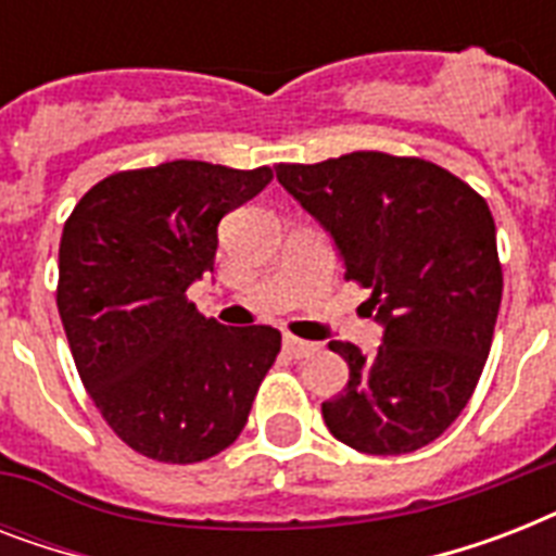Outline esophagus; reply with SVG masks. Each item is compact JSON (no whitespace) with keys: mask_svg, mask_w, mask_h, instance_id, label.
I'll use <instances>...</instances> for the list:
<instances>
[{"mask_svg":"<svg viewBox=\"0 0 556 556\" xmlns=\"http://www.w3.org/2000/svg\"><path fill=\"white\" fill-rule=\"evenodd\" d=\"M282 346H286V352L291 357H308V355H312V352H317V343L300 340V338H294V334H286V340H282Z\"/></svg>","mask_w":556,"mask_h":556,"instance_id":"34e87169","label":"esophagus"}]
</instances>
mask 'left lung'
Segmentation results:
<instances>
[{
  "label": "left lung",
  "instance_id": "1",
  "mask_svg": "<svg viewBox=\"0 0 556 556\" xmlns=\"http://www.w3.org/2000/svg\"><path fill=\"white\" fill-rule=\"evenodd\" d=\"M277 178L334 236L343 277L369 288L387 329L371 357L329 343L349 383L323 421L369 456L421 450L462 415L491 352L502 262L488 201L432 161L387 152L279 164Z\"/></svg>",
  "mask_w": 556,
  "mask_h": 556
}]
</instances>
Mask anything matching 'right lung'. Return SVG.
<instances>
[{
	"label": "right lung",
	"mask_w": 556,
	"mask_h": 556,
	"mask_svg": "<svg viewBox=\"0 0 556 556\" xmlns=\"http://www.w3.org/2000/svg\"><path fill=\"white\" fill-rule=\"evenodd\" d=\"M270 178L167 161L103 178L65 218L56 308L74 366L112 432L152 462L230 447L277 361V329L222 326L187 300L213 270L222 216Z\"/></svg>",
	"instance_id": "add662e5"
}]
</instances>
